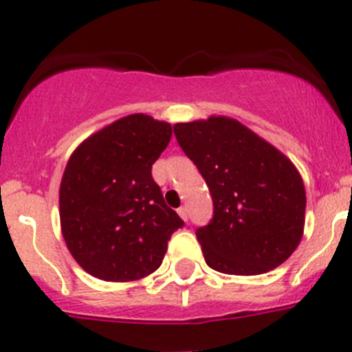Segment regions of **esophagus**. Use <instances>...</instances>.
I'll use <instances>...</instances> for the list:
<instances>
[{"instance_id": "obj_1", "label": "esophagus", "mask_w": 352, "mask_h": 352, "mask_svg": "<svg viewBox=\"0 0 352 352\" xmlns=\"http://www.w3.org/2000/svg\"><path fill=\"white\" fill-rule=\"evenodd\" d=\"M177 212H179V216L184 219V221H187V216H189V214H187V208H186V206H182V208L177 209Z\"/></svg>"}]
</instances>
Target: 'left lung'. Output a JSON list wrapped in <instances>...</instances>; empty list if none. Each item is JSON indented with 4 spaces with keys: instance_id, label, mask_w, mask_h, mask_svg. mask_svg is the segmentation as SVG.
I'll return each mask as SVG.
<instances>
[{
    "instance_id": "left-lung-1",
    "label": "left lung",
    "mask_w": 352,
    "mask_h": 352,
    "mask_svg": "<svg viewBox=\"0 0 352 352\" xmlns=\"http://www.w3.org/2000/svg\"><path fill=\"white\" fill-rule=\"evenodd\" d=\"M173 133L214 204L211 223L196 232L206 264L223 274L257 276L287 261L303 236L307 209L293 162L232 117L179 122Z\"/></svg>"
}]
</instances>
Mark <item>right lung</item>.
Returning <instances> with one entry per match:
<instances>
[{
  "label": "right lung",
  "instance_id": "add662e5",
  "mask_svg": "<svg viewBox=\"0 0 352 352\" xmlns=\"http://www.w3.org/2000/svg\"><path fill=\"white\" fill-rule=\"evenodd\" d=\"M172 126L131 113L88 136L67 160L59 218L67 250L94 278L143 279L162 265L166 245L184 225L165 204L151 166Z\"/></svg>",
  "mask_w": 352,
  "mask_h": 352
}]
</instances>
